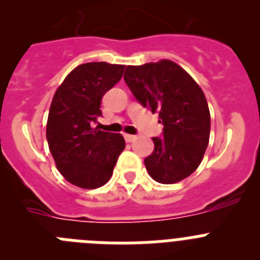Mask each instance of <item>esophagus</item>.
Here are the masks:
<instances>
[{
	"label": "esophagus",
	"mask_w": 260,
	"mask_h": 260,
	"mask_svg": "<svg viewBox=\"0 0 260 260\" xmlns=\"http://www.w3.org/2000/svg\"><path fill=\"white\" fill-rule=\"evenodd\" d=\"M135 139H137V137H135V135L125 134V141H126V142H128V143H132V142H134Z\"/></svg>",
	"instance_id": "obj_1"
}]
</instances>
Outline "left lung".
<instances>
[{
	"mask_svg": "<svg viewBox=\"0 0 260 260\" xmlns=\"http://www.w3.org/2000/svg\"><path fill=\"white\" fill-rule=\"evenodd\" d=\"M123 79L164 125L161 137L152 138V153L144 158L148 174L165 185L185 180L199 167L210 141V109L202 88L169 59L127 66Z\"/></svg>",
	"mask_w": 260,
	"mask_h": 260,
	"instance_id": "1",
	"label": "left lung"
}]
</instances>
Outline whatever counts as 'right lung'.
<instances>
[{"label": "right lung", "instance_id": "1", "mask_svg": "<svg viewBox=\"0 0 260 260\" xmlns=\"http://www.w3.org/2000/svg\"><path fill=\"white\" fill-rule=\"evenodd\" d=\"M123 65L88 62L75 68L57 88L47 122V141L57 169L70 183L98 189L110 180L121 134L93 128L102 116V99L122 78Z\"/></svg>", "mask_w": 260, "mask_h": 260}]
</instances>
